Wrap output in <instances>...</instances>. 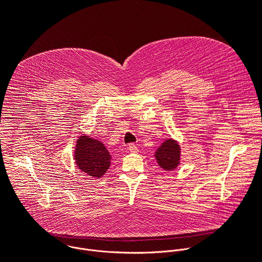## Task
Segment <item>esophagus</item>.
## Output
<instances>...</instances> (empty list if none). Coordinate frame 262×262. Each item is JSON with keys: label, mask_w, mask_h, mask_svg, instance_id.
Instances as JSON below:
<instances>
[{"label": "esophagus", "mask_w": 262, "mask_h": 262, "mask_svg": "<svg viewBox=\"0 0 262 262\" xmlns=\"http://www.w3.org/2000/svg\"><path fill=\"white\" fill-rule=\"evenodd\" d=\"M128 150L132 152V153H137L139 150L137 148V146L135 144H129L128 145Z\"/></svg>", "instance_id": "34e87169"}]
</instances>
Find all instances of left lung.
<instances>
[{
	"label": "left lung",
	"instance_id": "obj_1",
	"mask_svg": "<svg viewBox=\"0 0 262 262\" xmlns=\"http://www.w3.org/2000/svg\"><path fill=\"white\" fill-rule=\"evenodd\" d=\"M154 156L162 169L171 171L180 165L181 147L177 141L167 139L156 150Z\"/></svg>",
	"mask_w": 262,
	"mask_h": 262
}]
</instances>
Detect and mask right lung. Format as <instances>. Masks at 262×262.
<instances>
[{"mask_svg": "<svg viewBox=\"0 0 262 262\" xmlns=\"http://www.w3.org/2000/svg\"><path fill=\"white\" fill-rule=\"evenodd\" d=\"M74 160L81 171L97 179L103 177L109 168L111 155L100 141L81 136L76 141Z\"/></svg>", "mask_w": 262, "mask_h": 262, "instance_id": "right-lung-1", "label": "right lung"}]
</instances>
